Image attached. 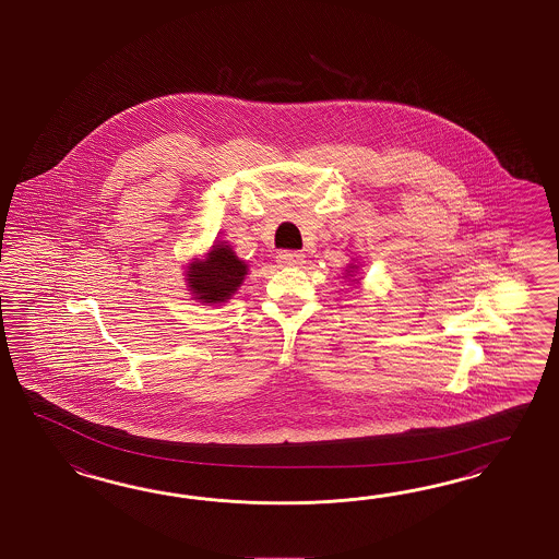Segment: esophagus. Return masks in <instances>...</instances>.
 Wrapping results in <instances>:
<instances>
[{"label":"esophagus","instance_id":"34e87169","mask_svg":"<svg viewBox=\"0 0 559 559\" xmlns=\"http://www.w3.org/2000/svg\"><path fill=\"white\" fill-rule=\"evenodd\" d=\"M276 260H278L281 266H301L302 262H305V257H302L301 252L283 250V252H278Z\"/></svg>","mask_w":559,"mask_h":559}]
</instances>
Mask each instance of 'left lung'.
Segmentation results:
<instances>
[{
	"instance_id": "1",
	"label": "left lung",
	"mask_w": 559,
	"mask_h": 559,
	"mask_svg": "<svg viewBox=\"0 0 559 559\" xmlns=\"http://www.w3.org/2000/svg\"><path fill=\"white\" fill-rule=\"evenodd\" d=\"M360 269V264L354 260V262H349L346 266V278H352V281H356V283H360L358 278H356V272Z\"/></svg>"
}]
</instances>
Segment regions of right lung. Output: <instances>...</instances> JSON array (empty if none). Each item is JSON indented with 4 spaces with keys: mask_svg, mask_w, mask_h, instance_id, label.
I'll return each mask as SVG.
<instances>
[{
    "mask_svg": "<svg viewBox=\"0 0 559 559\" xmlns=\"http://www.w3.org/2000/svg\"><path fill=\"white\" fill-rule=\"evenodd\" d=\"M248 274V264L236 257L226 240L213 241L203 258H191L185 266V283L191 297L203 305H224L229 301Z\"/></svg>",
    "mask_w": 559,
    "mask_h": 559,
    "instance_id": "add662e5",
    "label": "right lung"
}]
</instances>
